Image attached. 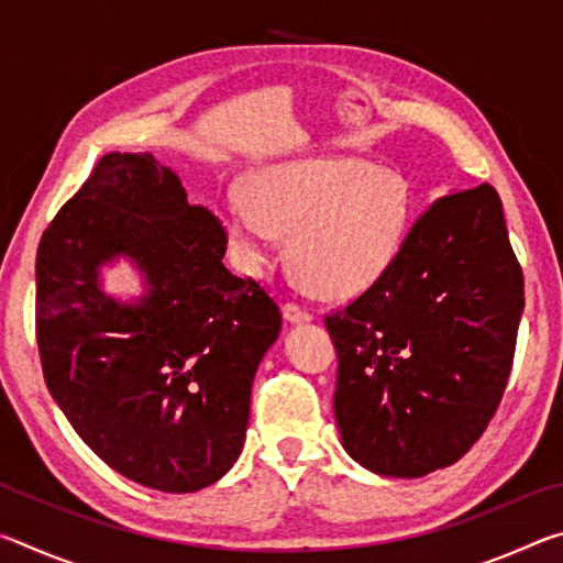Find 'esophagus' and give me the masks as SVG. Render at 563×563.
<instances>
[{
	"label": "esophagus",
	"instance_id": "esophagus-1",
	"mask_svg": "<svg viewBox=\"0 0 563 563\" xmlns=\"http://www.w3.org/2000/svg\"><path fill=\"white\" fill-rule=\"evenodd\" d=\"M283 316L288 322H308L312 318V312L308 308H302V305H298V302H285Z\"/></svg>",
	"mask_w": 563,
	"mask_h": 563
}]
</instances>
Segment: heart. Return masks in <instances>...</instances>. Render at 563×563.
<instances>
[{
	"mask_svg": "<svg viewBox=\"0 0 563 563\" xmlns=\"http://www.w3.org/2000/svg\"><path fill=\"white\" fill-rule=\"evenodd\" d=\"M251 206L228 201L223 225L251 268L273 233L288 238L298 278L325 298L367 290L393 268L415 223V196L397 168L360 158H300L258 170Z\"/></svg>",
	"mask_w": 563,
	"mask_h": 563,
	"instance_id": "obj_1",
	"label": "heart"
}]
</instances>
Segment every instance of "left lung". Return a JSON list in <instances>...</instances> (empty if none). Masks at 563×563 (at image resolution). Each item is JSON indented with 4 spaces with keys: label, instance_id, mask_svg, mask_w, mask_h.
Returning a JSON list of instances; mask_svg holds the SVG:
<instances>
[{
    "label": "left lung",
    "instance_id": "8db88e82",
    "mask_svg": "<svg viewBox=\"0 0 563 563\" xmlns=\"http://www.w3.org/2000/svg\"><path fill=\"white\" fill-rule=\"evenodd\" d=\"M523 273L489 184L442 196L383 278L325 316L352 460L424 476L472 450L507 389Z\"/></svg>",
    "mask_w": 563,
    "mask_h": 563
}]
</instances>
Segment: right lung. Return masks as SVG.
Masks as SVG:
<instances>
[{
    "mask_svg": "<svg viewBox=\"0 0 563 563\" xmlns=\"http://www.w3.org/2000/svg\"><path fill=\"white\" fill-rule=\"evenodd\" d=\"M228 233L188 203L151 154H107L46 228L36 251V342L46 387L111 470L188 494L243 450L251 387L280 308L223 265ZM126 254L147 275L139 303L98 288Z\"/></svg>",
    "mask_w": 563,
    "mask_h": 563,
    "instance_id": "obj_1",
    "label": "right lung"
}]
</instances>
